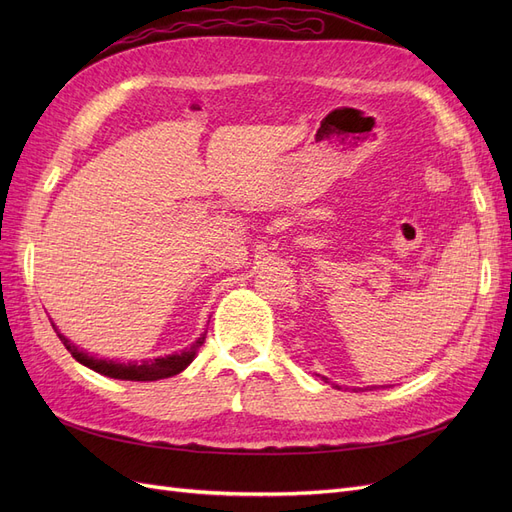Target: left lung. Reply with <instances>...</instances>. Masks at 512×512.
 Returning a JSON list of instances; mask_svg holds the SVG:
<instances>
[{
    "instance_id": "obj_1",
    "label": "left lung",
    "mask_w": 512,
    "mask_h": 512,
    "mask_svg": "<svg viewBox=\"0 0 512 512\" xmlns=\"http://www.w3.org/2000/svg\"><path fill=\"white\" fill-rule=\"evenodd\" d=\"M371 389H376V386H371Z\"/></svg>"
}]
</instances>
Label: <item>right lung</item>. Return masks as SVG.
Returning a JSON list of instances; mask_svg holds the SVG:
<instances>
[{"label":"right lung","instance_id":"obj_1","mask_svg":"<svg viewBox=\"0 0 512 512\" xmlns=\"http://www.w3.org/2000/svg\"><path fill=\"white\" fill-rule=\"evenodd\" d=\"M53 329H55L57 337L61 339V344L68 348V352L81 365L94 369V371H98V374L108 376V378L134 380V382H151V380H162V378L177 376L179 371H183L194 361L196 350L203 346V342H205V335H203V337H198L190 348H185V350L175 352V354H168V356H160V359H149V361H143V363H136V361L117 363V361H106V359H96V356H89L87 352L76 348L66 335H61L55 324H53Z\"/></svg>","mask_w":512,"mask_h":512}]
</instances>
